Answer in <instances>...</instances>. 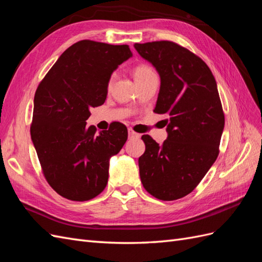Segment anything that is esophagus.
I'll return each mask as SVG.
<instances>
[{
  "mask_svg": "<svg viewBox=\"0 0 262 262\" xmlns=\"http://www.w3.org/2000/svg\"><path fill=\"white\" fill-rule=\"evenodd\" d=\"M128 133H129V138L130 139H139L140 138V134L137 133V132H134L133 129H131V128L128 129Z\"/></svg>",
  "mask_w": 262,
  "mask_h": 262,
  "instance_id": "1",
  "label": "esophagus"
}]
</instances>
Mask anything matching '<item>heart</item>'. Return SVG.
I'll list each match as a JSON object with an SVG mask.
<instances>
[{
    "mask_svg": "<svg viewBox=\"0 0 262 262\" xmlns=\"http://www.w3.org/2000/svg\"><path fill=\"white\" fill-rule=\"evenodd\" d=\"M133 73H134V77H136L137 83L145 80V78H147V77L150 76V75L156 74L155 71H154L152 68H150V67L147 66V64H144V63H141V64H138L136 68H134ZM114 77H115V75L113 74V75H110L109 78H108V82H107L108 90H109L110 87H112V85H113Z\"/></svg>",
    "mask_w": 262,
    "mask_h": 262,
    "instance_id": "obj_1",
    "label": "heart"
}]
</instances>
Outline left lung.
Here are the masks:
<instances>
[{
	"mask_svg": "<svg viewBox=\"0 0 262 262\" xmlns=\"http://www.w3.org/2000/svg\"><path fill=\"white\" fill-rule=\"evenodd\" d=\"M161 76L155 114L167 115L168 138L160 145L142 136V185L157 199L172 201L192 192L216 161L225 118L215 78L200 57L173 41L136 43Z\"/></svg>",
	"mask_w": 262,
	"mask_h": 262,
	"instance_id": "1",
	"label": "left lung"
}]
</instances>
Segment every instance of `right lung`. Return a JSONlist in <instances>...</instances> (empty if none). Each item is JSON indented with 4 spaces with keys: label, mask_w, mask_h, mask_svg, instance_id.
Returning <instances> with one entry per match:
<instances>
[{
    "label": "right lung",
    "mask_w": 262,
    "mask_h": 262,
    "mask_svg": "<svg viewBox=\"0 0 262 262\" xmlns=\"http://www.w3.org/2000/svg\"><path fill=\"white\" fill-rule=\"evenodd\" d=\"M131 55L128 45L77 41L37 87L31 140L46 180L66 199L91 200L107 186L109 158L122 148L128 129L116 122L96 133L86 120L105 102L114 70Z\"/></svg>",
    "instance_id": "obj_1"
}]
</instances>
